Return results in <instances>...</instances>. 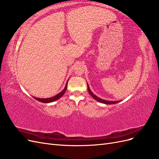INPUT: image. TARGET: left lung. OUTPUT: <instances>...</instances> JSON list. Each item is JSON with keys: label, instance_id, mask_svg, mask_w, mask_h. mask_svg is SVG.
<instances>
[{"label": "left lung", "instance_id": "1", "mask_svg": "<svg viewBox=\"0 0 159 159\" xmlns=\"http://www.w3.org/2000/svg\"><path fill=\"white\" fill-rule=\"evenodd\" d=\"M88 91H89V94L92 96V98H94L96 101H98V102H101V103H105V104H108V105H109V104H115V103H118V102H119L120 101H115V102H111V101H107V100H105V99H101V98H98V96H96L95 94H93V93H92V91H91V89H90V88H89V85H88Z\"/></svg>", "mask_w": 159, "mask_h": 159}]
</instances>
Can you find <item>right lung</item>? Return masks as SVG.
I'll list each match as a JSON object with an SVG mask.
<instances>
[{
    "label": "right lung",
    "instance_id": "right-lung-1",
    "mask_svg": "<svg viewBox=\"0 0 159 159\" xmlns=\"http://www.w3.org/2000/svg\"><path fill=\"white\" fill-rule=\"evenodd\" d=\"M67 84H66V85L65 88L62 90L60 93H59L58 94L56 95L55 96H54V97H52V98H46V99H43V98H34L35 99H36L37 101H38V102H42V103H51V102H55V101L57 100L58 99H60L61 97H62V96L64 95V94L65 93L66 91V89H67Z\"/></svg>",
    "mask_w": 159,
    "mask_h": 159
}]
</instances>
